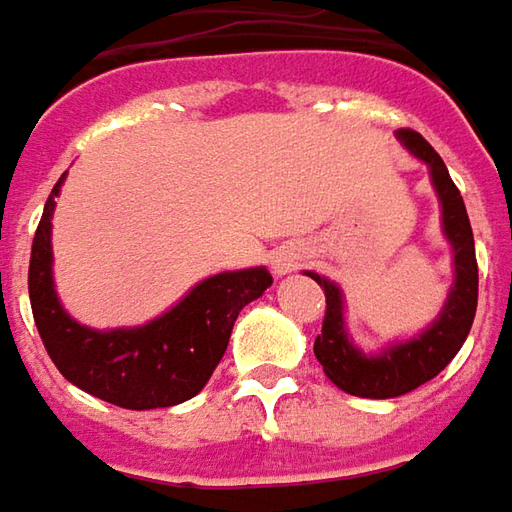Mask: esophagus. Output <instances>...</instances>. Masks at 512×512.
Returning <instances> with one entry per match:
<instances>
[{"label":"esophagus","instance_id":"34e87169","mask_svg":"<svg viewBox=\"0 0 512 512\" xmlns=\"http://www.w3.org/2000/svg\"><path fill=\"white\" fill-rule=\"evenodd\" d=\"M300 260L302 257L297 255H280L277 260H274V271H277V274H285V271L297 269V266H300Z\"/></svg>","mask_w":512,"mask_h":512}]
</instances>
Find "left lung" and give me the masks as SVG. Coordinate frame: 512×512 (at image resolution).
I'll return each mask as SVG.
<instances>
[{
	"label": "left lung",
	"instance_id": "left-lung-1",
	"mask_svg": "<svg viewBox=\"0 0 512 512\" xmlns=\"http://www.w3.org/2000/svg\"><path fill=\"white\" fill-rule=\"evenodd\" d=\"M398 137L406 142V148L412 154L420 156L431 168V182H434L437 196L443 201V229H446L448 241L454 246L457 283L451 288V297H448L440 319L420 339L398 344L381 356H364L347 342L339 288L319 274H308L325 291L322 333L314 342L316 358L336 387L350 392V395H358V398H398V395H406L420 384L431 381L437 373H443L448 361L460 353L462 342L474 325L476 297H479L474 232H471V221H468L460 190L448 176L446 162L412 128H401Z\"/></svg>",
	"mask_w": 512,
	"mask_h": 512
}]
</instances>
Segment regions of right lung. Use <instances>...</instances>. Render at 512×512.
Listing matches in <instances>:
<instances>
[{
  "label": "right lung",
  "mask_w": 512,
  "mask_h": 512,
  "mask_svg": "<svg viewBox=\"0 0 512 512\" xmlns=\"http://www.w3.org/2000/svg\"><path fill=\"white\" fill-rule=\"evenodd\" d=\"M64 176L44 204L27 271L38 336L52 364L83 392L123 409H165L198 395L224 356L243 305L271 285L266 269L229 271L198 283L176 308L142 328L97 333L69 319L52 288L50 215Z\"/></svg>",
  "instance_id": "obj_1"
}]
</instances>
